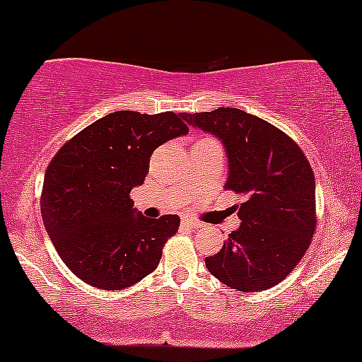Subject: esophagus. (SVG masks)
Listing matches in <instances>:
<instances>
[{"mask_svg":"<svg viewBox=\"0 0 362 362\" xmlns=\"http://www.w3.org/2000/svg\"><path fill=\"white\" fill-rule=\"evenodd\" d=\"M181 224L185 227H189V229H198V227L202 226L200 221H197V218H192V217H182Z\"/></svg>","mask_w":362,"mask_h":362,"instance_id":"1","label":"esophagus"}]
</instances>
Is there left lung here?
<instances>
[{"mask_svg": "<svg viewBox=\"0 0 362 362\" xmlns=\"http://www.w3.org/2000/svg\"><path fill=\"white\" fill-rule=\"evenodd\" d=\"M194 128L222 140L229 159L226 189L241 194V221L205 265L243 292L277 286L304 257L316 229L315 174L299 145L269 121L235 107L182 112Z\"/></svg>", "mask_w": 362, "mask_h": 362, "instance_id": "left-lung-1", "label": "left lung"}]
</instances>
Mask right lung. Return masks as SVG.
Masks as SVG:
<instances>
[{
  "label": "right lung",
  "mask_w": 362,
  "mask_h": 362,
  "mask_svg": "<svg viewBox=\"0 0 362 362\" xmlns=\"http://www.w3.org/2000/svg\"><path fill=\"white\" fill-rule=\"evenodd\" d=\"M188 133L181 115L116 111L58 150L44 174L40 214L52 245L88 286L121 291L159 265L180 217H144L129 192L144 185L150 156Z\"/></svg>",
  "instance_id": "add662e5"
}]
</instances>
